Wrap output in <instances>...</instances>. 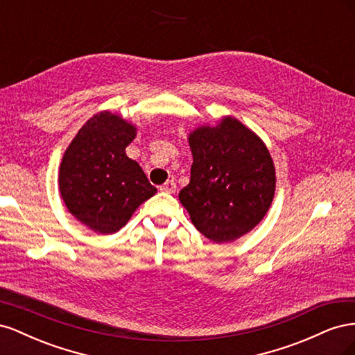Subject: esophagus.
Listing matches in <instances>:
<instances>
[{"label":"esophagus","mask_w":355,"mask_h":355,"mask_svg":"<svg viewBox=\"0 0 355 355\" xmlns=\"http://www.w3.org/2000/svg\"><path fill=\"white\" fill-rule=\"evenodd\" d=\"M159 191L167 192V194H173V192L176 191V184H175V180H167L166 184H163V185L159 187Z\"/></svg>","instance_id":"esophagus-1"}]
</instances>
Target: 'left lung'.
I'll list each match as a JSON object with an SVG mask.
<instances>
[{
    "mask_svg": "<svg viewBox=\"0 0 355 355\" xmlns=\"http://www.w3.org/2000/svg\"><path fill=\"white\" fill-rule=\"evenodd\" d=\"M189 184L179 200L194 227L214 243L240 239L259 223L275 191V168L263 142L232 116L189 135Z\"/></svg>",
    "mask_w": 355,
    "mask_h": 355,
    "instance_id": "left-lung-1",
    "label": "left lung"
}]
</instances>
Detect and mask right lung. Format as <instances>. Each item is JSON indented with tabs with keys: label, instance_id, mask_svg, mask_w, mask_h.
I'll list each match as a JSON object with an SVG mask.
<instances>
[{
	"label": "right lung",
	"instance_id": "right-lung-1",
	"mask_svg": "<svg viewBox=\"0 0 355 355\" xmlns=\"http://www.w3.org/2000/svg\"><path fill=\"white\" fill-rule=\"evenodd\" d=\"M135 136L130 123L101 112L83 125L63 155L60 196L73 216L96 232L121 230L157 192L141 166L125 155Z\"/></svg>",
	"mask_w": 355,
	"mask_h": 355
}]
</instances>
